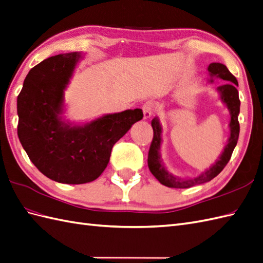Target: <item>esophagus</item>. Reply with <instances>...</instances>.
I'll use <instances>...</instances> for the list:
<instances>
[{
	"label": "esophagus",
	"mask_w": 263,
	"mask_h": 263,
	"mask_svg": "<svg viewBox=\"0 0 263 263\" xmlns=\"http://www.w3.org/2000/svg\"><path fill=\"white\" fill-rule=\"evenodd\" d=\"M154 111H155V108H154V104L151 101H147L146 104H144L143 106V112H144V118L145 119H149Z\"/></svg>",
	"instance_id": "obj_1"
}]
</instances>
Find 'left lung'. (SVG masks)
I'll return each mask as SVG.
<instances>
[{"label":"left lung","mask_w":263,"mask_h":263,"mask_svg":"<svg viewBox=\"0 0 263 263\" xmlns=\"http://www.w3.org/2000/svg\"><path fill=\"white\" fill-rule=\"evenodd\" d=\"M208 71L210 79L209 82L212 83L214 79H222L227 81L223 86L216 88V91L219 92L220 100L227 106L230 112V123H229V129L230 135L228 138L227 145L224 146L223 152L219 158L216 159L215 163L210 166L204 172H202L200 175L195 177H180L176 176L171 173L167 167H166L165 163L163 162V158L161 155V148L163 143V127L158 117H155L152 120V127L154 130V138L151 145V148L148 152V159H147V164H148V168L152 172V174L155 176L157 180L161 182V184L165 185L167 187H174V189H189L194 186V185L203 184L213 180L215 176H217L222 172V170L226 167V165L229 163L230 158L233 153L234 147L238 143L239 133H240V125H239V114H240V99H239V92L236 90V79L235 77L229 71V69L219 62H213L209 65Z\"/></svg>","instance_id":"8db88e82"}]
</instances>
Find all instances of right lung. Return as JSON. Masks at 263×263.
Segmentation results:
<instances>
[{"mask_svg": "<svg viewBox=\"0 0 263 263\" xmlns=\"http://www.w3.org/2000/svg\"><path fill=\"white\" fill-rule=\"evenodd\" d=\"M83 52L50 57L32 68L17 96V136L31 162L63 184L95 181L109 163L112 146L143 119V110L106 114L90 121L67 119L65 92Z\"/></svg>", "mask_w": 263, "mask_h": 263, "instance_id": "right-lung-1", "label": "right lung"}]
</instances>
